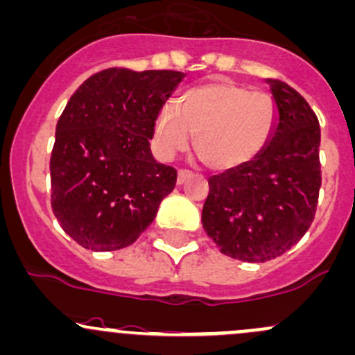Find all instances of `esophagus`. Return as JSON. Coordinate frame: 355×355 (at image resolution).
Returning a JSON list of instances; mask_svg holds the SVG:
<instances>
[{"instance_id": "esophagus-1", "label": "esophagus", "mask_w": 355, "mask_h": 355, "mask_svg": "<svg viewBox=\"0 0 355 355\" xmlns=\"http://www.w3.org/2000/svg\"><path fill=\"white\" fill-rule=\"evenodd\" d=\"M192 177V173H190L189 170H178V177H177V184L182 185L185 184V182L189 180V178Z\"/></svg>"}]
</instances>
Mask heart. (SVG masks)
Listing matches in <instances>:
<instances>
[{"label":"heart","instance_id":"1","mask_svg":"<svg viewBox=\"0 0 355 355\" xmlns=\"http://www.w3.org/2000/svg\"><path fill=\"white\" fill-rule=\"evenodd\" d=\"M277 125V107L263 92L216 80L190 88L177 110L165 107L155 124V148L162 158L193 149L204 166L226 171L252 162L268 143Z\"/></svg>","mask_w":355,"mask_h":355}]
</instances>
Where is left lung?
<instances>
[{
  "label": "left lung",
  "instance_id": "obj_1",
  "mask_svg": "<svg viewBox=\"0 0 355 355\" xmlns=\"http://www.w3.org/2000/svg\"><path fill=\"white\" fill-rule=\"evenodd\" d=\"M267 83L279 115L270 141L250 163L209 178L202 207L221 253L252 263L284 255L304 236L322 187L318 117L284 81Z\"/></svg>",
  "mask_w": 355,
  "mask_h": 355
}]
</instances>
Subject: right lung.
I'll return each mask as SVG.
<instances>
[{
	"instance_id": "add662e5",
	"label": "right lung",
	"mask_w": 355,
	"mask_h": 355,
	"mask_svg": "<svg viewBox=\"0 0 355 355\" xmlns=\"http://www.w3.org/2000/svg\"><path fill=\"white\" fill-rule=\"evenodd\" d=\"M178 71L110 68L71 96L55 128L51 206L66 234L93 252L132 245L177 184L149 149Z\"/></svg>"
}]
</instances>
